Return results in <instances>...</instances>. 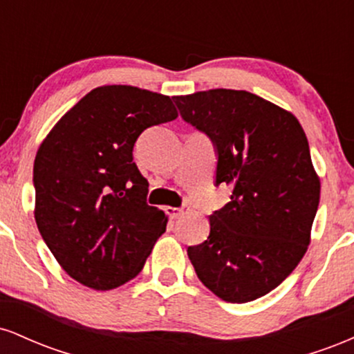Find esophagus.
<instances>
[{
    "label": "esophagus",
    "mask_w": 354,
    "mask_h": 354,
    "mask_svg": "<svg viewBox=\"0 0 354 354\" xmlns=\"http://www.w3.org/2000/svg\"><path fill=\"white\" fill-rule=\"evenodd\" d=\"M186 211H188V206H181V208H173V206H168V208H166V214H168L171 219H176V218H180L181 214H185Z\"/></svg>",
    "instance_id": "esophagus-1"
}]
</instances>
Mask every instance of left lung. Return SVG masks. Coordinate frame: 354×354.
I'll return each instance as SVG.
<instances>
[{
    "instance_id": "left-lung-1",
    "label": "left lung",
    "mask_w": 354,
    "mask_h": 354,
    "mask_svg": "<svg viewBox=\"0 0 354 354\" xmlns=\"http://www.w3.org/2000/svg\"><path fill=\"white\" fill-rule=\"evenodd\" d=\"M186 123L218 154L216 186L233 188L209 216V236L188 248L200 281L228 303L261 298L298 266L311 239L319 178L293 113L241 89L173 96Z\"/></svg>"
}]
</instances>
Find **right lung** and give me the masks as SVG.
<instances>
[{"mask_svg":"<svg viewBox=\"0 0 354 354\" xmlns=\"http://www.w3.org/2000/svg\"><path fill=\"white\" fill-rule=\"evenodd\" d=\"M178 118L169 96L108 84L83 96L44 138L35 158V219L73 279L106 291L143 270L168 218L146 203L133 163L146 128Z\"/></svg>","mask_w":354,"mask_h":354,"instance_id":"add662e5","label":"right lung"}]
</instances>
